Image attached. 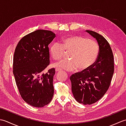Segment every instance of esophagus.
I'll return each mask as SVG.
<instances>
[{
	"label": "esophagus",
	"instance_id": "1",
	"mask_svg": "<svg viewBox=\"0 0 126 126\" xmlns=\"http://www.w3.org/2000/svg\"><path fill=\"white\" fill-rule=\"evenodd\" d=\"M61 70V69H58V68H56V69H55L56 73H57V72L60 71Z\"/></svg>",
	"mask_w": 126,
	"mask_h": 126
}]
</instances>
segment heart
<instances>
[{
    "label": "heart",
    "mask_w": 126,
    "mask_h": 126,
    "mask_svg": "<svg viewBox=\"0 0 126 126\" xmlns=\"http://www.w3.org/2000/svg\"><path fill=\"white\" fill-rule=\"evenodd\" d=\"M65 50L70 52V60L61 61L55 64L56 67L69 71L77 70L85 71L92 66L97 60L99 53V47L95 41L84 37L75 35L66 37L62 44L55 42L51 45L50 52L55 60L63 57Z\"/></svg>",
    "instance_id": "b5f03b06"
}]
</instances>
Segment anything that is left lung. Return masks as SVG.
Wrapping results in <instances>:
<instances>
[{"instance_id": "8db88e82", "label": "left lung", "mask_w": 126, "mask_h": 126, "mask_svg": "<svg viewBox=\"0 0 126 126\" xmlns=\"http://www.w3.org/2000/svg\"><path fill=\"white\" fill-rule=\"evenodd\" d=\"M85 31L97 42L98 57L89 69L72 75L70 79L75 99L79 103L90 105L100 100L110 86L114 70V57L110 45L102 36L93 31Z\"/></svg>"}]
</instances>
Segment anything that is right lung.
Instances as JSON below:
<instances>
[{
    "instance_id": "1",
    "label": "right lung",
    "mask_w": 126,
    "mask_h": 126,
    "mask_svg": "<svg viewBox=\"0 0 126 126\" xmlns=\"http://www.w3.org/2000/svg\"><path fill=\"white\" fill-rule=\"evenodd\" d=\"M56 37L51 31L38 30L20 40L13 56V73L21 97L34 107H43L51 101L55 70L44 73L50 64L48 45Z\"/></svg>"
}]
</instances>
